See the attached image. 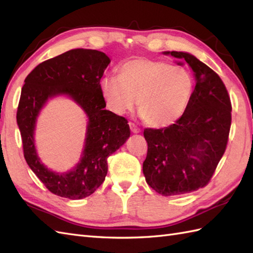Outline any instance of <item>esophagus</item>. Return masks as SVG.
<instances>
[{"instance_id":"34e87169","label":"esophagus","mask_w":253,"mask_h":253,"mask_svg":"<svg viewBox=\"0 0 253 253\" xmlns=\"http://www.w3.org/2000/svg\"><path fill=\"white\" fill-rule=\"evenodd\" d=\"M128 126H130L132 133H139V132H141V128H139L136 125H134V123L128 122Z\"/></svg>"}]
</instances>
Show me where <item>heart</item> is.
<instances>
[{
	"label": "heart",
	"instance_id": "obj_1",
	"mask_svg": "<svg viewBox=\"0 0 253 253\" xmlns=\"http://www.w3.org/2000/svg\"><path fill=\"white\" fill-rule=\"evenodd\" d=\"M194 80L189 71L165 61L133 58L123 63L119 77L106 76L99 83L107 108L125 115L136 105L139 115L151 126H168L186 110Z\"/></svg>",
	"mask_w": 253,
	"mask_h": 253
}]
</instances>
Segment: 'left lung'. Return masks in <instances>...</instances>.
<instances>
[{
  "mask_svg": "<svg viewBox=\"0 0 253 253\" xmlns=\"http://www.w3.org/2000/svg\"><path fill=\"white\" fill-rule=\"evenodd\" d=\"M186 61L196 86L186 110L162 128H146V182L162 196L187 194L206 186L225 151L232 105L221 78L187 52H164Z\"/></svg>",
  "mask_w": 253,
  "mask_h": 253,
  "instance_id": "obj_1",
  "label": "left lung"
}]
</instances>
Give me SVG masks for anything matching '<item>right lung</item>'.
I'll return each instance as SVG.
<instances>
[{
    "label": "right lung",
    "instance_id": "add662e5",
    "mask_svg": "<svg viewBox=\"0 0 253 253\" xmlns=\"http://www.w3.org/2000/svg\"><path fill=\"white\" fill-rule=\"evenodd\" d=\"M109 64L108 56L99 50L71 49L38 65L21 88L17 125L25 159L49 192L60 197L75 200L92 195L107 175V158L130 137L126 119L106 110L100 94V79ZM57 96L74 100L88 118L81 160L66 172L48 169L35 148L37 117L48 99Z\"/></svg>",
    "mask_w": 253,
    "mask_h": 253
}]
</instances>
